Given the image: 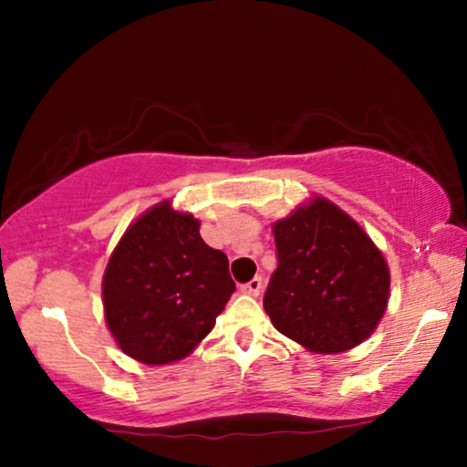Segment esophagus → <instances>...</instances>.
I'll list each match as a JSON object with an SVG mask.
<instances>
[{
    "instance_id": "1",
    "label": "esophagus",
    "mask_w": 467,
    "mask_h": 467,
    "mask_svg": "<svg viewBox=\"0 0 467 467\" xmlns=\"http://www.w3.org/2000/svg\"><path fill=\"white\" fill-rule=\"evenodd\" d=\"M242 293H246V296H259L261 291V276H254L253 280H248L246 285L240 286Z\"/></svg>"
}]
</instances>
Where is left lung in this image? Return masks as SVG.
Masks as SVG:
<instances>
[{"mask_svg": "<svg viewBox=\"0 0 467 467\" xmlns=\"http://www.w3.org/2000/svg\"><path fill=\"white\" fill-rule=\"evenodd\" d=\"M278 265L264 308L274 327L315 353L361 344L385 315L389 270L366 232L317 197L274 225Z\"/></svg>", "mask_w": 467, "mask_h": 467, "instance_id": "obj_1", "label": "left lung"}]
</instances>
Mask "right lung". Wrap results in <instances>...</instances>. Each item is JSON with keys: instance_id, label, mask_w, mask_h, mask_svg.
Returning <instances> with one entry per match:
<instances>
[{"instance_id": "right-lung-1", "label": "right lung", "mask_w": 467, "mask_h": 467, "mask_svg": "<svg viewBox=\"0 0 467 467\" xmlns=\"http://www.w3.org/2000/svg\"><path fill=\"white\" fill-rule=\"evenodd\" d=\"M234 291L227 254L202 240L193 216L163 202L127 229L108 261L106 323L123 353L163 366L213 331Z\"/></svg>"}]
</instances>
